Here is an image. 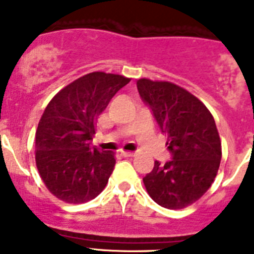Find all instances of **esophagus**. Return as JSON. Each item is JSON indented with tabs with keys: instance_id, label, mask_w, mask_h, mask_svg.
<instances>
[{
	"instance_id": "34e87169",
	"label": "esophagus",
	"mask_w": 254,
	"mask_h": 254,
	"mask_svg": "<svg viewBox=\"0 0 254 254\" xmlns=\"http://www.w3.org/2000/svg\"><path fill=\"white\" fill-rule=\"evenodd\" d=\"M121 154H122V156H125V158H133L134 155H136L134 152H129V151H122Z\"/></svg>"
}]
</instances>
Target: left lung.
Masks as SVG:
<instances>
[{"mask_svg":"<svg viewBox=\"0 0 254 254\" xmlns=\"http://www.w3.org/2000/svg\"><path fill=\"white\" fill-rule=\"evenodd\" d=\"M137 89L173 156L164 165L155 161L143 185L161 207H188L207 192L220 167L221 141L214 117L197 96L173 82L140 78Z\"/></svg>","mask_w":254,"mask_h":254,"instance_id":"1","label":"left lung"}]
</instances>
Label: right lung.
I'll list each match as a JSON object with an SVG mask.
<instances>
[{
  "instance_id": "obj_1",
  "label": "right lung",
  "mask_w": 254,
  "mask_h": 254,
  "mask_svg": "<svg viewBox=\"0 0 254 254\" xmlns=\"http://www.w3.org/2000/svg\"><path fill=\"white\" fill-rule=\"evenodd\" d=\"M131 81L122 75L90 72L58 91L35 132V164L47 190L66 203H84L105 188L113 154L91 149L98 117Z\"/></svg>"
}]
</instances>
